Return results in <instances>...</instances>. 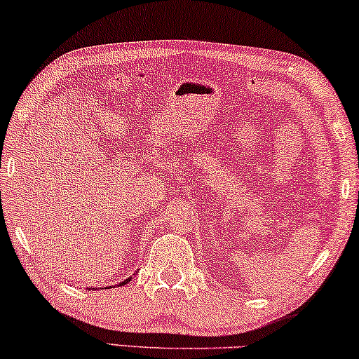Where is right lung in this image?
I'll return each mask as SVG.
<instances>
[{"instance_id": "obj_1", "label": "right lung", "mask_w": 359, "mask_h": 359, "mask_svg": "<svg viewBox=\"0 0 359 359\" xmlns=\"http://www.w3.org/2000/svg\"><path fill=\"white\" fill-rule=\"evenodd\" d=\"M130 281V278L129 279H126V281H122V283H119V284H117V286H124V284H127V283H129ZM91 289V291H93V289H95V287H90Z\"/></svg>"}]
</instances>
